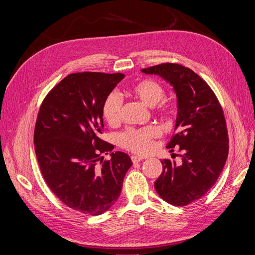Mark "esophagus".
<instances>
[{
    "label": "esophagus",
    "instance_id": "obj_1",
    "mask_svg": "<svg viewBox=\"0 0 255 255\" xmlns=\"http://www.w3.org/2000/svg\"><path fill=\"white\" fill-rule=\"evenodd\" d=\"M130 158H132V161H133L134 164H135V163H139L140 160H142V159H143V157H141V156H137V155H133V156L130 157Z\"/></svg>",
    "mask_w": 255,
    "mask_h": 255
}]
</instances>
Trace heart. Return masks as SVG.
Returning <instances> with one entry per match:
<instances>
[{"mask_svg":"<svg viewBox=\"0 0 255 255\" xmlns=\"http://www.w3.org/2000/svg\"><path fill=\"white\" fill-rule=\"evenodd\" d=\"M128 94L142 104L149 107L158 104L157 113L163 116L172 114V105L168 102H160L165 96V89L152 79H145L135 83L128 89ZM122 100L112 92L106 97L102 106L103 117L111 126H117L121 120ZM160 135V130L155 126H148L141 128H129L119 136V143L123 148L138 154H146L153 149V142Z\"/></svg>","mask_w":255,"mask_h":255,"instance_id":"obj_1","label":"heart"}]
</instances>
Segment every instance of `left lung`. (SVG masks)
<instances>
[{
	"mask_svg": "<svg viewBox=\"0 0 255 255\" xmlns=\"http://www.w3.org/2000/svg\"><path fill=\"white\" fill-rule=\"evenodd\" d=\"M173 87L177 99L175 134L167 149L180 146L182 164L161 160L163 172L154 183L166 202L185 206L203 197L222 171L229 154V136L222 107L206 82L189 68L160 64L142 69Z\"/></svg>",
	"mask_w": 255,
	"mask_h": 255,
	"instance_id": "left-lung-1",
	"label": "left lung"
}]
</instances>
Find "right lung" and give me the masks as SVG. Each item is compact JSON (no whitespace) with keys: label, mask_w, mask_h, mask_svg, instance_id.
<instances>
[{"label":"right lung","mask_w":255,"mask_h":255,"mask_svg":"<svg viewBox=\"0 0 255 255\" xmlns=\"http://www.w3.org/2000/svg\"><path fill=\"white\" fill-rule=\"evenodd\" d=\"M125 74L72 73L60 81L40 106L34 143L44 181L61 202L74 211L97 216L117 201L132 166L127 153H102L114 145L102 140V106Z\"/></svg>","instance_id":"1"}]
</instances>
